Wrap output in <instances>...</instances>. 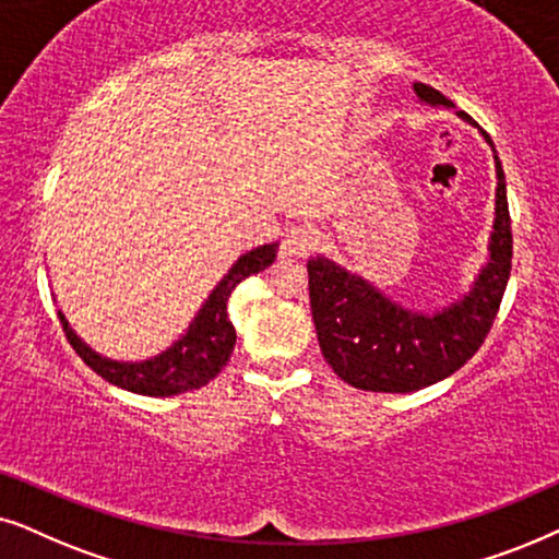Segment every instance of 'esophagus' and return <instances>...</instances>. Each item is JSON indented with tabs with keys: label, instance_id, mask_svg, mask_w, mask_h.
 <instances>
[{
	"label": "esophagus",
	"instance_id": "1",
	"mask_svg": "<svg viewBox=\"0 0 559 559\" xmlns=\"http://www.w3.org/2000/svg\"><path fill=\"white\" fill-rule=\"evenodd\" d=\"M317 229L307 225V222H299V225L286 227L284 240H281V255H309L311 250L317 248Z\"/></svg>",
	"mask_w": 559,
	"mask_h": 559
}]
</instances>
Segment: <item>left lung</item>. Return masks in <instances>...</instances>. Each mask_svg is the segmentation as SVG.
I'll list each match as a JSON object with an SVG mask.
<instances>
[{"mask_svg":"<svg viewBox=\"0 0 559 559\" xmlns=\"http://www.w3.org/2000/svg\"><path fill=\"white\" fill-rule=\"evenodd\" d=\"M414 92L427 104L452 107L448 96L427 84ZM460 117L473 122L465 111ZM483 138H490L483 132ZM496 222L490 258L473 292L437 314L408 311L322 255L311 258L309 299L319 347L342 381L360 391L408 393L427 389L465 366L486 342L511 275V217L506 178L496 158Z\"/></svg>","mask_w":559,"mask_h":559,"instance_id":"left-lung-1","label":"left lung"}]
</instances>
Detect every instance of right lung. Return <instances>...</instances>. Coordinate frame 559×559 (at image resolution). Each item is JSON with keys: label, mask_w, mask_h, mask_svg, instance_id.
I'll list each match as a JSON object with an SVG mask.
<instances>
[{"label": "right lung", "mask_w": 559, "mask_h": 559, "mask_svg": "<svg viewBox=\"0 0 559 559\" xmlns=\"http://www.w3.org/2000/svg\"><path fill=\"white\" fill-rule=\"evenodd\" d=\"M275 252H278V242L245 252L229 267L225 278L219 281V286L214 288L210 299L204 301V307L193 317V322L189 324L183 337L174 342L166 353L155 355L145 362L107 360V357L96 355L92 347H86L71 332V326L61 311H58V319H61L66 340L76 349V355L96 376H102L104 381L115 383L124 391L143 393V396H178V393L202 389V385L214 381L219 370L227 366L237 340L235 326L227 317L229 294L248 275L260 273L263 267L271 265L275 260Z\"/></svg>", "instance_id": "obj_1"}]
</instances>
